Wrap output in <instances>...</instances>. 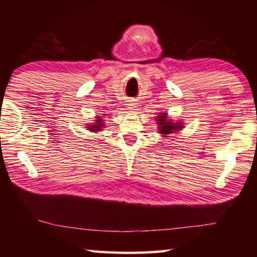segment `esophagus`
I'll return each instance as SVG.
<instances>
[{"mask_svg": "<svg viewBox=\"0 0 257 257\" xmlns=\"http://www.w3.org/2000/svg\"><path fill=\"white\" fill-rule=\"evenodd\" d=\"M127 105H128V107H129V110H136V104H135V103L130 102V103L127 104Z\"/></svg>", "mask_w": 257, "mask_h": 257, "instance_id": "1", "label": "esophagus"}]
</instances>
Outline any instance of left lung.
I'll use <instances>...</instances> for the list:
<instances>
[{"instance_id":"left-lung-1","label":"left lung","mask_w":257,"mask_h":257,"mask_svg":"<svg viewBox=\"0 0 257 257\" xmlns=\"http://www.w3.org/2000/svg\"><path fill=\"white\" fill-rule=\"evenodd\" d=\"M156 121H158L159 124V133L164 135V136L171 133H178L184 128L182 122H172L170 119H168L167 113H161L156 118Z\"/></svg>"}]
</instances>
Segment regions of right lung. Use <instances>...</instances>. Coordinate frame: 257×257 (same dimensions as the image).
<instances>
[{"label":"right lung","instance_id":"1","mask_svg":"<svg viewBox=\"0 0 257 257\" xmlns=\"http://www.w3.org/2000/svg\"><path fill=\"white\" fill-rule=\"evenodd\" d=\"M103 127H104L103 119L101 118V116H97L96 120H95V123H92L87 128H88V130H90L92 133H97V132H101Z\"/></svg>","mask_w":257,"mask_h":257}]
</instances>
